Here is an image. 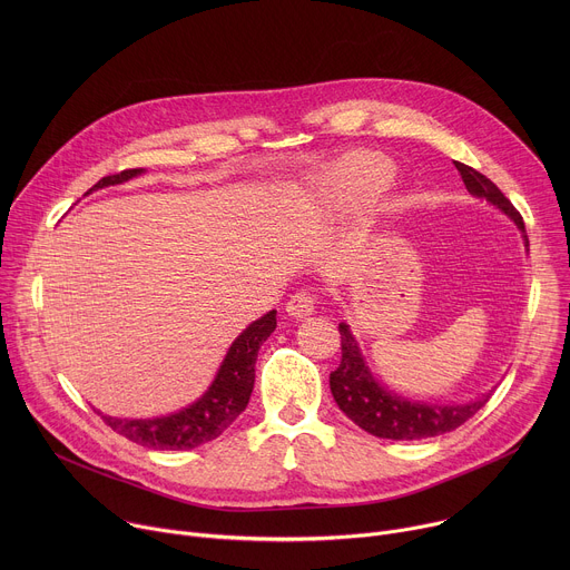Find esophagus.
<instances>
[{
	"label": "esophagus",
	"instance_id": "obj_1",
	"mask_svg": "<svg viewBox=\"0 0 570 570\" xmlns=\"http://www.w3.org/2000/svg\"><path fill=\"white\" fill-rule=\"evenodd\" d=\"M315 308V295L308 291H297L295 295H291V299L286 302V313L291 317H306L311 315V311Z\"/></svg>",
	"mask_w": 570,
	"mask_h": 570
}]
</instances>
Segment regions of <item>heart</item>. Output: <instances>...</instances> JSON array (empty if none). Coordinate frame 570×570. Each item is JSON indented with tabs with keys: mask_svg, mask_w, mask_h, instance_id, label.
<instances>
[{
	"mask_svg": "<svg viewBox=\"0 0 570 570\" xmlns=\"http://www.w3.org/2000/svg\"><path fill=\"white\" fill-rule=\"evenodd\" d=\"M387 176H390V165H387L385 159H381V157L367 159L365 165L356 171V180L363 187H379V185H383L387 180Z\"/></svg>",
	"mask_w": 570,
	"mask_h": 570,
	"instance_id": "heart-1",
	"label": "heart"
}]
</instances>
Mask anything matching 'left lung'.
<instances>
[{"label":"left lung","mask_w":570,"mask_h":570,"mask_svg":"<svg viewBox=\"0 0 570 570\" xmlns=\"http://www.w3.org/2000/svg\"><path fill=\"white\" fill-rule=\"evenodd\" d=\"M455 169L460 171L469 194L487 198L492 205L503 209L525 232L521 214L490 178L482 176L473 167L462 165V161H455ZM338 332L343 358L341 365L330 374L332 394L338 409L370 435L383 440H422L444 435L469 422L490 401V394H482L480 399L462 405H435L396 396L374 381L345 322L338 324Z\"/></svg>","instance_id":"left-lung-1"}]
</instances>
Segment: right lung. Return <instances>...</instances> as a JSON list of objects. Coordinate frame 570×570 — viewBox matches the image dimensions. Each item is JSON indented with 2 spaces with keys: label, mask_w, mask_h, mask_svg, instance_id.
I'll return each mask as SVG.
<instances>
[{
  "label": "right lung",
  "mask_w": 570,
  "mask_h": 570,
  "mask_svg": "<svg viewBox=\"0 0 570 570\" xmlns=\"http://www.w3.org/2000/svg\"><path fill=\"white\" fill-rule=\"evenodd\" d=\"M139 174L141 169H126L121 174L106 176L88 194L110 185H121ZM275 315L277 311H271L264 317L255 320L250 327L232 343L214 383L196 403L189 405V409L157 420H117L101 415L104 422L115 433L141 446L159 451H187L216 440L243 411H246L255 387L257 354L277 327Z\"/></svg>",
  "instance_id": "right-lung-1"
}]
</instances>
